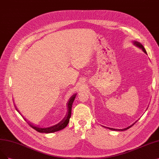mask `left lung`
<instances>
[{"label":"left lung","mask_w":159,"mask_h":159,"mask_svg":"<svg viewBox=\"0 0 159 159\" xmlns=\"http://www.w3.org/2000/svg\"><path fill=\"white\" fill-rule=\"evenodd\" d=\"M134 44L136 46H137L138 47H139V48H140L141 49H142V50L143 51V52L145 53H147V52H146V51H145V48H144V47L142 45V44L140 43H139V42H134ZM134 124H132V125H130V126H128L127 128H125V129H120V130H117V129H110V128H108L109 129H111V130H121V131H123V130H127V129H130L132 126H133L134 125Z\"/></svg>","instance_id":"obj_1"}]
</instances>
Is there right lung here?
<instances>
[{
  "label": "right lung",
  "instance_id": "add662e5",
  "mask_svg": "<svg viewBox=\"0 0 159 159\" xmlns=\"http://www.w3.org/2000/svg\"><path fill=\"white\" fill-rule=\"evenodd\" d=\"M76 94H75L74 95L70 98L69 101L68 102V113L66 115V116L65 117V118L63 119L60 123H59L58 124H57L53 126H51V127H48V128H39L37 127V126H34L33 125H32L31 124H29V125L31 126L32 128L34 129V130H36V131L39 132H42V133H51V132H55L57 131H59L61 130H62L63 129H65L66 126H67L69 120H70V118L71 117V111H72V106L73 104V102L75 98Z\"/></svg>",
  "mask_w": 159,
  "mask_h": 159
}]
</instances>
